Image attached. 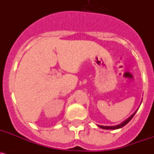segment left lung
<instances>
[{"instance_id": "obj_1", "label": "left lung", "mask_w": 154, "mask_h": 154, "mask_svg": "<svg viewBox=\"0 0 154 154\" xmlns=\"http://www.w3.org/2000/svg\"><path fill=\"white\" fill-rule=\"evenodd\" d=\"M137 112V110L133 112V113L132 114L130 117L128 118V119H126V120L123 121V123H121L120 124H119V125H116V126H99L100 128H102V129H104V130H117V129H119V128L123 127L125 125L127 124V123H129V122H130V121L132 119H133V117L134 116V115H135L136 112Z\"/></svg>"}]
</instances>
